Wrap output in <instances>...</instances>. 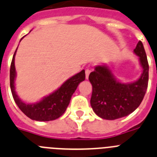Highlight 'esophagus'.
Masks as SVG:
<instances>
[{"mask_svg":"<svg viewBox=\"0 0 157 157\" xmlns=\"http://www.w3.org/2000/svg\"><path fill=\"white\" fill-rule=\"evenodd\" d=\"M90 73H91V70H89V69H87V70H85L86 79H88V76H89V74H90Z\"/></svg>","mask_w":157,"mask_h":157,"instance_id":"esophagus-1","label":"esophagus"}]
</instances>
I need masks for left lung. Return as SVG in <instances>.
<instances>
[{
    "label": "left lung",
    "instance_id": "left-lung-1",
    "mask_svg": "<svg viewBox=\"0 0 157 157\" xmlns=\"http://www.w3.org/2000/svg\"><path fill=\"white\" fill-rule=\"evenodd\" d=\"M134 53L139 58L142 69L140 77L131 83L117 80L106 65H98L89 75L92 85L91 105L96 115L105 120H116L134 112L142 102L149 81V64L142 41Z\"/></svg>",
    "mask_w": 157,
    "mask_h": 157
}]
</instances>
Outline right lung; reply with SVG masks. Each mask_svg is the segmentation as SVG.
<instances>
[{
	"instance_id": "right-lung-1",
	"label": "right lung",
	"mask_w": 157,
	"mask_h": 157,
	"mask_svg": "<svg viewBox=\"0 0 157 157\" xmlns=\"http://www.w3.org/2000/svg\"><path fill=\"white\" fill-rule=\"evenodd\" d=\"M16 51L17 49L12 58L10 68V87L13 98L18 107L25 115L33 121H50L61 117L70 104L72 95L75 92L79 84L85 80L84 70L69 78L59 88L49 95L44 97L40 101L36 103H26L19 98L15 91V80L16 77V71L15 66V56Z\"/></svg>"
}]
</instances>
